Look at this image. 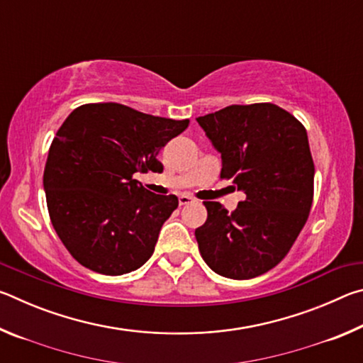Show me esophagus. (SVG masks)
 Returning <instances> with one entry per match:
<instances>
[{"instance_id": "obj_1", "label": "esophagus", "mask_w": 363, "mask_h": 363, "mask_svg": "<svg viewBox=\"0 0 363 363\" xmlns=\"http://www.w3.org/2000/svg\"><path fill=\"white\" fill-rule=\"evenodd\" d=\"M194 201V199L190 195H181L179 196V205H189V203H192Z\"/></svg>"}]
</instances>
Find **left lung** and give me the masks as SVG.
<instances>
[{"instance_id": "1", "label": "left lung", "mask_w": 363, "mask_h": 363, "mask_svg": "<svg viewBox=\"0 0 363 363\" xmlns=\"http://www.w3.org/2000/svg\"><path fill=\"white\" fill-rule=\"evenodd\" d=\"M196 121L220 153V177L247 195L232 213L205 201L208 218L195 229L201 257L223 277H257L284 259L309 218L315 168L306 128L269 102Z\"/></svg>"}]
</instances>
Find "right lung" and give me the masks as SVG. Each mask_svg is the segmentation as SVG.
<instances>
[{"label": "right lung", "mask_w": 363, "mask_h": 363, "mask_svg": "<svg viewBox=\"0 0 363 363\" xmlns=\"http://www.w3.org/2000/svg\"><path fill=\"white\" fill-rule=\"evenodd\" d=\"M187 126L115 102L84 104L67 116L43 186L54 230L82 266L123 275L149 261L179 201L152 194L134 174L162 173L160 150Z\"/></svg>", "instance_id": "1"}]
</instances>
